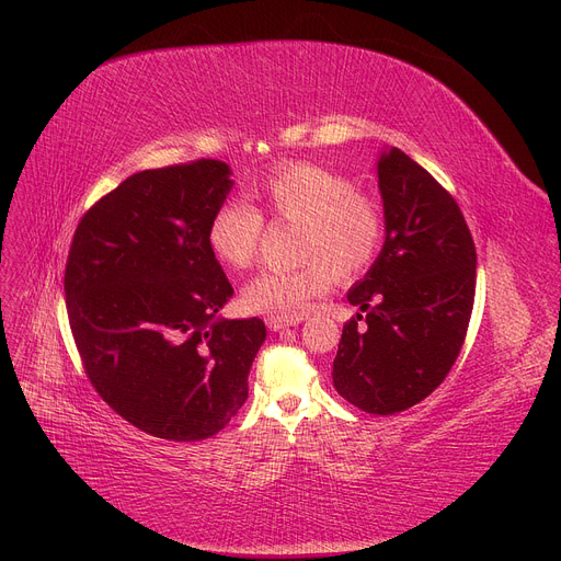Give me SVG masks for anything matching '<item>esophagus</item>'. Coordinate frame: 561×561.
Instances as JSON below:
<instances>
[{"mask_svg": "<svg viewBox=\"0 0 561 561\" xmlns=\"http://www.w3.org/2000/svg\"><path fill=\"white\" fill-rule=\"evenodd\" d=\"M301 319H280V317H267V328L270 331H274V333H278V331H285V328H291V325H296L299 323Z\"/></svg>", "mask_w": 561, "mask_h": 561, "instance_id": "obj_1", "label": "esophagus"}]
</instances>
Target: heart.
<instances>
[{"label":"heart","mask_w":561,"mask_h":561,"mask_svg":"<svg viewBox=\"0 0 561 561\" xmlns=\"http://www.w3.org/2000/svg\"><path fill=\"white\" fill-rule=\"evenodd\" d=\"M244 202H226L208 221V244L221 265L247 270L265 219L296 224V270L262 272L242 289L249 312L299 319L340 278L365 274L385 244V213L371 194L312 162H283L251 183Z\"/></svg>","instance_id":"obj_1"}]
</instances>
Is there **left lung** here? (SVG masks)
Masks as SVG:
<instances>
[{"label":"left lung","mask_w":561,"mask_h":561,"mask_svg":"<svg viewBox=\"0 0 561 561\" xmlns=\"http://www.w3.org/2000/svg\"><path fill=\"white\" fill-rule=\"evenodd\" d=\"M378 185L385 244L348 291L362 314L344 325L333 385L362 412L387 416L431 397L462 351L476 244L450 192L401 149L380 156Z\"/></svg>","instance_id":"1"}]
</instances>
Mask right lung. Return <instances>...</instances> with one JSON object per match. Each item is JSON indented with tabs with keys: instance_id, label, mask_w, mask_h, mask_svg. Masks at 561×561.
<instances>
[{
	"instance_id": "add662e5",
	"label": "right lung",
	"mask_w": 561,
	"mask_h": 561,
	"mask_svg": "<svg viewBox=\"0 0 561 561\" xmlns=\"http://www.w3.org/2000/svg\"><path fill=\"white\" fill-rule=\"evenodd\" d=\"M233 187L213 158L145 170L79 221L65 308L85 376L138 431L170 442L217 435L249 397L262 319H217L233 296L208 221Z\"/></svg>"
}]
</instances>
